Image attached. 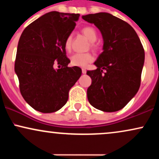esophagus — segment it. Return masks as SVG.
Returning <instances> with one entry per match:
<instances>
[{
  "instance_id": "1",
  "label": "esophagus",
  "mask_w": 159,
  "mask_h": 159,
  "mask_svg": "<svg viewBox=\"0 0 159 159\" xmlns=\"http://www.w3.org/2000/svg\"><path fill=\"white\" fill-rule=\"evenodd\" d=\"M81 70H82V73H83V74H86V72H87V70H86L85 69H82Z\"/></svg>"
}]
</instances>
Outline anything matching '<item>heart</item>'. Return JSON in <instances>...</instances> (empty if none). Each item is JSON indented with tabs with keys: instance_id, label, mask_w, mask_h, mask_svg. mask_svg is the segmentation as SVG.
<instances>
[{
	"instance_id": "heart-1",
	"label": "heart",
	"mask_w": 159,
	"mask_h": 159,
	"mask_svg": "<svg viewBox=\"0 0 159 159\" xmlns=\"http://www.w3.org/2000/svg\"><path fill=\"white\" fill-rule=\"evenodd\" d=\"M81 32L89 41L91 42V47L94 49H97L96 45L94 44V42L97 39V33L94 27L87 26L84 27L81 30ZM72 35H69L65 40L64 46L66 51H69L72 46ZM94 57L90 53H77L71 57L70 58V64L73 66L85 67L88 63H90L93 61Z\"/></svg>"
}]
</instances>
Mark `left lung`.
Listing matches in <instances>:
<instances>
[{
	"instance_id": "1",
	"label": "left lung",
	"mask_w": 159,
	"mask_h": 159,
	"mask_svg": "<svg viewBox=\"0 0 159 159\" xmlns=\"http://www.w3.org/2000/svg\"><path fill=\"white\" fill-rule=\"evenodd\" d=\"M93 23L102 35L103 52L87 71L92 84L87 98L92 106L105 112L123 108L138 93L143 69L144 49L133 27L107 12L82 16Z\"/></svg>"
}]
</instances>
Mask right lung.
<instances>
[{
    "instance_id": "add662e5",
    "label": "right lung",
    "mask_w": 159,
    "mask_h": 159,
    "mask_svg": "<svg viewBox=\"0 0 159 159\" xmlns=\"http://www.w3.org/2000/svg\"><path fill=\"white\" fill-rule=\"evenodd\" d=\"M79 14L48 12L33 21L20 37L15 61L21 96L42 113L60 110L69 91L81 75V69L68 67L65 40L75 27ZM57 65L61 69H55Z\"/></svg>"
}]
</instances>
